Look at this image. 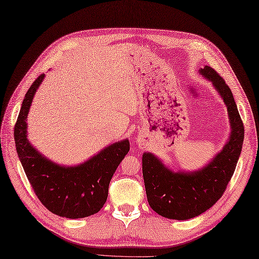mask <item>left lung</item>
<instances>
[{
    "label": "left lung",
    "instance_id": "obj_1",
    "mask_svg": "<svg viewBox=\"0 0 259 259\" xmlns=\"http://www.w3.org/2000/svg\"><path fill=\"white\" fill-rule=\"evenodd\" d=\"M201 74L213 82L228 108L232 133L228 144L207 166L194 172H172L154 155H143V176L151 209L163 218L189 220L200 215L222 197L235 171L244 141V124L232 91L213 68Z\"/></svg>",
    "mask_w": 259,
    "mask_h": 259
}]
</instances>
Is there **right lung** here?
Segmentation results:
<instances>
[{"label":"right lung","instance_id":"add662e5","mask_svg":"<svg viewBox=\"0 0 259 259\" xmlns=\"http://www.w3.org/2000/svg\"><path fill=\"white\" fill-rule=\"evenodd\" d=\"M41 73L27 93L14 126L16 151L37 198L59 217L80 219L98 213L108 199L109 185L119 162L130 150L127 140L111 145L93 158L75 167L58 166L37 153L26 136V117Z\"/></svg>","mask_w":259,"mask_h":259}]
</instances>
